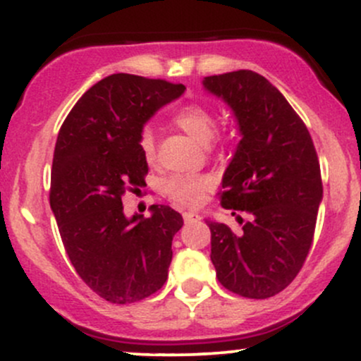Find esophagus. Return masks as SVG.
<instances>
[{"instance_id":"1","label":"esophagus","mask_w":361,"mask_h":361,"mask_svg":"<svg viewBox=\"0 0 361 361\" xmlns=\"http://www.w3.org/2000/svg\"><path fill=\"white\" fill-rule=\"evenodd\" d=\"M183 219H185L186 224H192V222H198L202 217L198 214H195V212H183Z\"/></svg>"}]
</instances>
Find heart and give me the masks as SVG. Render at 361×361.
<instances>
[{"mask_svg": "<svg viewBox=\"0 0 361 361\" xmlns=\"http://www.w3.org/2000/svg\"><path fill=\"white\" fill-rule=\"evenodd\" d=\"M175 123L181 130H185L190 137H193L197 142L209 144L214 137L215 120L210 110H207L204 105H188L181 109L175 115ZM140 151L147 163H154L156 159V140L151 128H144L139 139ZM214 186V178L200 175V176H185L175 175L166 181L168 197L178 204L186 207H197L204 202L205 193Z\"/></svg>", "mask_w": 361, "mask_h": 361, "instance_id": "1", "label": "heart"}]
</instances>
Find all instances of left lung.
Wrapping results in <instances>:
<instances>
[{"instance_id":"1","label":"left lung","mask_w":361,"mask_h":361,"mask_svg":"<svg viewBox=\"0 0 361 361\" xmlns=\"http://www.w3.org/2000/svg\"><path fill=\"white\" fill-rule=\"evenodd\" d=\"M202 85L229 106L241 135L222 176V207L250 215L239 234L207 219L210 259L227 290L268 299L292 283L312 244L322 202L316 149L299 115L261 74L226 73Z\"/></svg>"}]
</instances>
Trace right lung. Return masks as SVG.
Instances as JSON below:
<instances>
[{
	"mask_svg": "<svg viewBox=\"0 0 361 361\" xmlns=\"http://www.w3.org/2000/svg\"><path fill=\"white\" fill-rule=\"evenodd\" d=\"M185 90L111 74L82 94L57 135L51 209L62 244L82 281L114 304L146 299L168 279L183 217L168 205H151L147 219L127 217L122 197L146 185L144 126Z\"/></svg>",
	"mask_w": 361,
	"mask_h": 361,
	"instance_id": "obj_1",
	"label": "right lung"
}]
</instances>
